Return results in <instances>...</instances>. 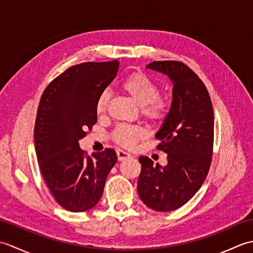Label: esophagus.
I'll use <instances>...</instances> for the list:
<instances>
[{"label":"esophagus","mask_w":253,"mask_h":253,"mask_svg":"<svg viewBox=\"0 0 253 253\" xmlns=\"http://www.w3.org/2000/svg\"><path fill=\"white\" fill-rule=\"evenodd\" d=\"M117 157H118V160H120V161H124V160L130 159L131 158V154H129V153L126 152V151H124V150L118 149L117 150Z\"/></svg>","instance_id":"esophagus-1"}]
</instances>
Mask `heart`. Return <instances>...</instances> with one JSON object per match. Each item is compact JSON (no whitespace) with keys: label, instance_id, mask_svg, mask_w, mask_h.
Listing matches in <instances>:
<instances>
[{"label":"heart","instance_id":"1","mask_svg":"<svg viewBox=\"0 0 253 253\" xmlns=\"http://www.w3.org/2000/svg\"><path fill=\"white\" fill-rule=\"evenodd\" d=\"M121 89L131 96L137 104L141 105L142 114L153 122L165 120L170 109V102L164 95L159 94V87L153 80L141 72L131 73L122 80ZM110 92L102 91L96 99L95 109L98 114H103L107 109ZM144 129L140 126L121 125L114 131V139L122 146L131 148L141 140Z\"/></svg>","mask_w":253,"mask_h":253}]
</instances>
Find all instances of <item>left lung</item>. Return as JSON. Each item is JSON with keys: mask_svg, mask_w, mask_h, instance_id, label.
<instances>
[{"mask_svg": "<svg viewBox=\"0 0 253 253\" xmlns=\"http://www.w3.org/2000/svg\"><path fill=\"white\" fill-rule=\"evenodd\" d=\"M147 68L168 75L173 83V101L155 135L161 141L157 149L168 153V165L139 158L137 189L147 207L169 212L189 201L207 178L213 155V106L207 87L186 64L154 61Z\"/></svg>", "mask_w": 253, "mask_h": 253, "instance_id": "8db88e82", "label": "left lung"}]
</instances>
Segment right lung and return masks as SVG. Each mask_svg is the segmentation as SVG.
<instances>
[{
	"mask_svg": "<svg viewBox=\"0 0 253 253\" xmlns=\"http://www.w3.org/2000/svg\"><path fill=\"white\" fill-rule=\"evenodd\" d=\"M118 65L117 60L74 65L41 95L35 124L38 163L53 198L67 211L84 212L99 202L117 161L114 149L89 157L79 140L96 123V99L115 78Z\"/></svg>",
	"mask_w": 253,
	"mask_h": 253,
	"instance_id": "add662e5",
	"label": "right lung"
}]
</instances>
